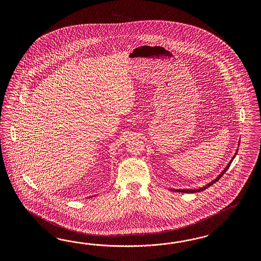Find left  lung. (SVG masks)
<instances>
[{"label": "left lung", "mask_w": 261, "mask_h": 261, "mask_svg": "<svg viewBox=\"0 0 261 261\" xmlns=\"http://www.w3.org/2000/svg\"><path fill=\"white\" fill-rule=\"evenodd\" d=\"M237 153H236V155H237ZM236 155L232 157V159H234L236 157ZM232 159L230 160V162H229V164H228V166H226V168L222 171L221 173L219 174L218 176H217V178L216 179H214L213 182H208L207 185H205V187H203V188H200V189H196V190H173V191H177V192H185V193H194V192H199V191H203V190H205V189H207L210 186H212L214 182H217L220 178H221L222 176H223V174L225 173L227 170H228V168H229V166H230V163L232 162Z\"/></svg>", "instance_id": "8db88e82"}]
</instances>
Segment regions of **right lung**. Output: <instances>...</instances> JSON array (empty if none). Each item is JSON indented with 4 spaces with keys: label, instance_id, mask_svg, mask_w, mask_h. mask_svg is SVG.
I'll return each instance as SVG.
<instances>
[{
    "label": "right lung",
    "instance_id": "obj_1",
    "mask_svg": "<svg viewBox=\"0 0 261 261\" xmlns=\"http://www.w3.org/2000/svg\"><path fill=\"white\" fill-rule=\"evenodd\" d=\"M93 197H94V196H93Z\"/></svg>",
    "mask_w": 261,
    "mask_h": 261
}]
</instances>
